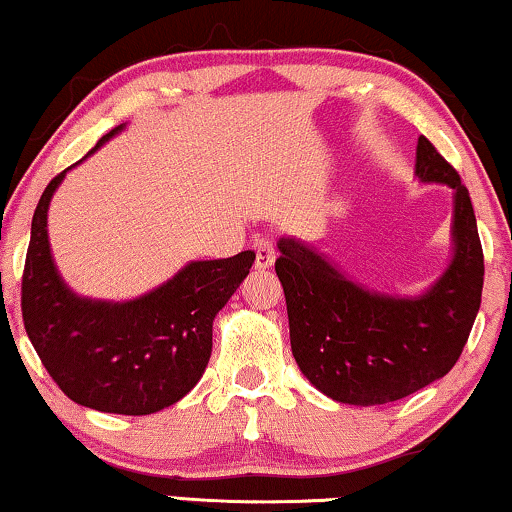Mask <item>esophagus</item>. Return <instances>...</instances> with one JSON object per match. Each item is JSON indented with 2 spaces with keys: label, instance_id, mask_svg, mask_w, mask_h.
Returning <instances> with one entry per match:
<instances>
[{
  "label": "esophagus",
  "instance_id": "obj_1",
  "mask_svg": "<svg viewBox=\"0 0 512 512\" xmlns=\"http://www.w3.org/2000/svg\"><path fill=\"white\" fill-rule=\"evenodd\" d=\"M256 268L258 270H270L272 265H274V247H272V240H268V238H261V240H256Z\"/></svg>",
  "mask_w": 512,
  "mask_h": 512
}]
</instances>
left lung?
<instances>
[{"label": "left lung", "mask_w": 512, "mask_h": 512, "mask_svg": "<svg viewBox=\"0 0 512 512\" xmlns=\"http://www.w3.org/2000/svg\"><path fill=\"white\" fill-rule=\"evenodd\" d=\"M416 177L453 189V256L420 295L369 291L311 244L293 235L277 242L293 358L335 402L390 404L443 379L476 321L485 265L469 189L425 136Z\"/></svg>", "instance_id": "8db88e82"}]
</instances>
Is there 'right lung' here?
Instances as JSON below:
<instances>
[{"mask_svg": "<svg viewBox=\"0 0 512 512\" xmlns=\"http://www.w3.org/2000/svg\"><path fill=\"white\" fill-rule=\"evenodd\" d=\"M124 127L108 131L90 154ZM71 168L50 180L34 210L22 272L27 337L53 381L76 404L150 416L180 402L201 381L212 353L214 316L238 291L256 254L191 261L133 300L78 295L59 274L48 240V207Z\"/></svg>", "mask_w": 512, "mask_h": 512, "instance_id": "1", "label": "right lung"}]
</instances>
